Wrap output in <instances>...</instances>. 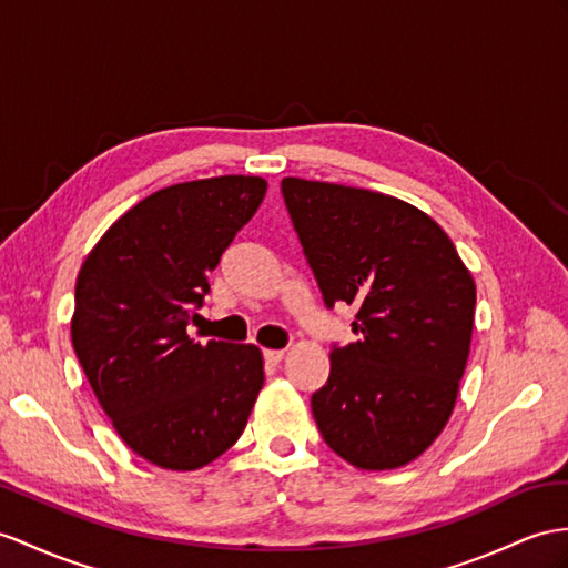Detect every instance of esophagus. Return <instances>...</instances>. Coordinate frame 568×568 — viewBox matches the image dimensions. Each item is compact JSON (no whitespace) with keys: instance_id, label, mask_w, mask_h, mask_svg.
<instances>
[{"instance_id":"esophagus-1","label":"esophagus","mask_w":568,"mask_h":568,"mask_svg":"<svg viewBox=\"0 0 568 568\" xmlns=\"http://www.w3.org/2000/svg\"><path fill=\"white\" fill-rule=\"evenodd\" d=\"M262 356H265L267 366H276L284 358V352L282 349H265V352H262Z\"/></svg>"}]
</instances>
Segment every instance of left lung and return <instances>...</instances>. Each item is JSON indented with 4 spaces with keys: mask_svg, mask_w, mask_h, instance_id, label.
I'll return each mask as SVG.
<instances>
[{
    "mask_svg": "<svg viewBox=\"0 0 568 568\" xmlns=\"http://www.w3.org/2000/svg\"><path fill=\"white\" fill-rule=\"evenodd\" d=\"M284 204L327 308L356 306L347 347L311 409L325 444L362 469L412 463L455 407L475 280L432 216L362 187L284 178Z\"/></svg>",
    "mask_w": 568,
    "mask_h": 568,
    "instance_id": "left-lung-1",
    "label": "left lung"
}]
</instances>
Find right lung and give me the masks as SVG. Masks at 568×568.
<instances>
[{
    "instance_id": "add662e5",
    "label": "right lung",
    "mask_w": 568,
    "mask_h": 568,
    "mask_svg": "<svg viewBox=\"0 0 568 568\" xmlns=\"http://www.w3.org/2000/svg\"><path fill=\"white\" fill-rule=\"evenodd\" d=\"M267 183H178L124 212L77 276L72 344L103 412L136 455L197 469L226 453L265 383L255 344L190 339L210 274Z\"/></svg>"
}]
</instances>
